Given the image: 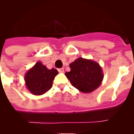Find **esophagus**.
Instances as JSON below:
<instances>
[{"label": "esophagus", "mask_w": 134, "mask_h": 134, "mask_svg": "<svg viewBox=\"0 0 134 134\" xmlns=\"http://www.w3.org/2000/svg\"><path fill=\"white\" fill-rule=\"evenodd\" d=\"M58 70V72H60V73H63L64 72V68H59Z\"/></svg>", "instance_id": "esophagus-1"}]
</instances>
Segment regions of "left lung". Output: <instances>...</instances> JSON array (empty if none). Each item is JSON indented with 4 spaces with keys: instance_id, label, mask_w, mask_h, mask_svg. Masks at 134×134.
I'll use <instances>...</instances> for the list:
<instances>
[{
    "instance_id": "8db88e82",
    "label": "left lung",
    "mask_w": 134,
    "mask_h": 134,
    "mask_svg": "<svg viewBox=\"0 0 134 134\" xmlns=\"http://www.w3.org/2000/svg\"><path fill=\"white\" fill-rule=\"evenodd\" d=\"M71 70L65 75L74 87L82 93H91L102 82L103 74L99 64L91 60L79 58L70 64Z\"/></svg>"
}]
</instances>
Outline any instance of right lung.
I'll return each mask as SVG.
<instances>
[{
	"instance_id": "1",
	"label": "right lung",
	"mask_w": 134,
	"mask_h": 134,
	"mask_svg": "<svg viewBox=\"0 0 134 134\" xmlns=\"http://www.w3.org/2000/svg\"><path fill=\"white\" fill-rule=\"evenodd\" d=\"M58 74L56 69L49 70L40 62H37L25 76L27 89L35 95L44 94L52 88L53 80Z\"/></svg>"
}]
</instances>
